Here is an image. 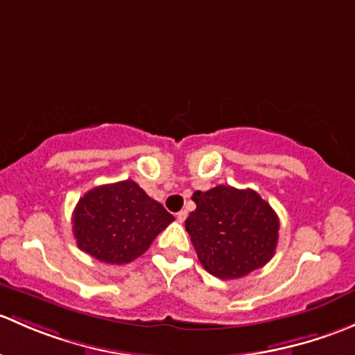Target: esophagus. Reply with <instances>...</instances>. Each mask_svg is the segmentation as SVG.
I'll use <instances>...</instances> for the list:
<instances>
[{"instance_id": "obj_1", "label": "esophagus", "mask_w": 355, "mask_h": 355, "mask_svg": "<svg viewBox=\"0 0 355 355\" xmlns=\"http://www.w3.org/2000/svg\"><path fill=\"white\" fill-rule=\"evenodd\" d=\"M177 220L180 221V223H184V221L187 220V211H180V213H177Z\"/></svg>"}]
</instances>
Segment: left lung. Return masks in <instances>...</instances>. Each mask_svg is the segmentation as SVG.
Here are the masks:
<instances>
[{"label":"left lung","instance_id":"obj_1","mask_svg":"<svg viewBox=\"0 0 355 355\" xmlns=\"http://www.w3.org/2000/svg\"><path fill=\"white\" fill-rule=\"evenodd\" d=\"M196 211L185 220L200 264L221 280L263 268L273 257L280 220L257 192L218 185L194 192Z\"/></svg>","mask_w":355,"mask_h":355}]
</instances>
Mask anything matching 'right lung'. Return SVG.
Returning a JSON list of instances; mask_svg holds the SVG:
<instances>
[{"instance_id": "add662e5", "label": "right lung", "mask_w": 355, "mask_h": 355, "mask_svg": "<svg viewBox=\"0 0 355 355\" xmlns=\"http://www.w3.org/2000/svg\"><path fill=\"white\" fill-rule=\"evenodd\" d=\"M173 220L134 180L91 189L71 216L77 245L106 264L137 259Z\"/></svg>"}]
</instances>
